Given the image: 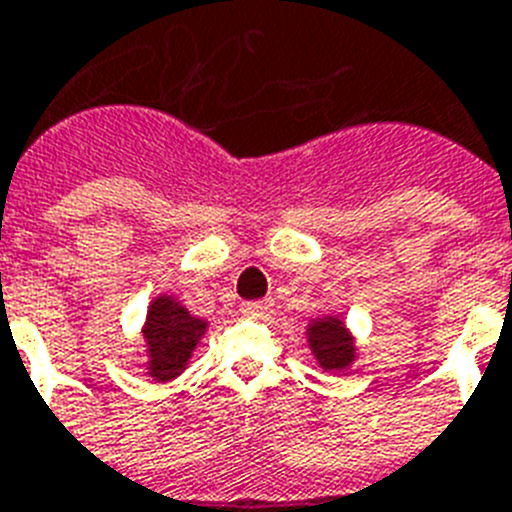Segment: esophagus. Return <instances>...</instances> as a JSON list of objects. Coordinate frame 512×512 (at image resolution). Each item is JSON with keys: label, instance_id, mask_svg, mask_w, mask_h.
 <instances>
[{"label": "esophagus", "instance_id": "obj_1", "mask_svg": "<svg viewBox=\"0 0 512 512\" xmlns=\"http://www.w3.org/2000/svg\"><path fill=\"white\" fill-rule=\"evenodd\" d=\"M242 312L252 320H260V317H268L270 312V302H244Z\"/></svg>", "mask_w": 512, "mask_h": 512}]
</instances>
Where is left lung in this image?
<instances>
[{
    "mask_svg": "<svg viewBox=\"0 0 512 512\" xmlns=\"http://www.w3.org/2000/svg\"><path fill=\"white\" fill-rule=\"evenodd\" d=\"M307 343L317 364L325 372H343L349 369L356 359L354 336L346 328V322L336 315L317 317L307 325Z\"/></svg>",
    "mask_w": 512,
    "mask_h": 512,
    "instance_id": "1",
    "label": "left lung"
}]
</instances>
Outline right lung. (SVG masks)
Returning <instances> with one entry per match:
<instances>
[{"instance_id": "obj_1", "label": "right lung", "mask_w": 512, "mask_h": 512, "mask_svg": "<svg viewBox=\"0 0 512 512\" xmlns=\"http://www.w3.org/2000/svg\"><path fill=\"white\" fill-rule=\"evenodd\" d=\"M205 330L208 322L190 315L174 296H156L143 325L148 375L156 382H169L182 375Z\"/></svg>"}]
</instances>
